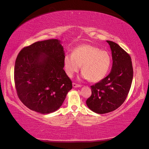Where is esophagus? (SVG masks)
Here are the masks:
<instances>
[{"label":"esophagus","instance_id":"34e87169","mask_svg":"<svg viewBox=\"0 0 149 149\" xmlns=\"http://www.w3.org/2000/svg\"><path fill=\"white\" fill-rule=\"evenodd\" d=\"M72 86H73L74 88H79V87L81 86L80 85L77 84H75V83H73V84H72Z\"/></svg>","mask_w":149,"mask_h":149}]
</instances>
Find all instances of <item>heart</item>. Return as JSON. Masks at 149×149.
<instances>
[{
    "label": "heart",
    "mask_w": 149,
    "mask_h": 149,
    "mask_svg": "<svg viewBox=\"0 0 149 149\" xmlns=\"http://www.w3.org/2000/svg\"><path fill=\"white\" fill-rule=\"evenodd\" d=\"M111 62V56L107 52L101 51L90 45L77 47L72 54H65L63 60L64 68L69 77H73L82 65L81 77L92 82L100 81L105 77Z\"/></svg>",
    "instance_id": "heart-1"
}]
</instances>
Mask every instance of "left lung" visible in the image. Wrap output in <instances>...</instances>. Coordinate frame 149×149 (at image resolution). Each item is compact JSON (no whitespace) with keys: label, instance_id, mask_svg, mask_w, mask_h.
Here are the masks:
<instances>
[{"label":"left lung","instance_id":"1","mask_svg":"<svg viewBox=\"0 0 149 149\" xmlns=\"http://www.w3.org/2000/svg\"><path fill=\"white\" fill-rule=\"evenodd\" d=\"M112 51L111 73L98 83L91 86V95L86 101L91 111L103 114L118 109L125 101L133 78V69L130 55L117 43L106 41Z\"/></svg>","mask_w":149,"mask_h":149}]
</instances>
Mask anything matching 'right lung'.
<instances>
[{"label":"right lung","instance_id":"1","mask_svg":"<svg viewBox=\"0 0 149 149\" xmlns=\"http://www.w3.org/2000/svg\"><path fill=\"white\" fill-rule=\"evenodd\" d=\"M61 42L49 39L24 48L16 58L14 79L21 101L42 114L59 109L72 84L64 68Z\"/></svg>","mask_w":149,"mask_h":149}]
</instances>
